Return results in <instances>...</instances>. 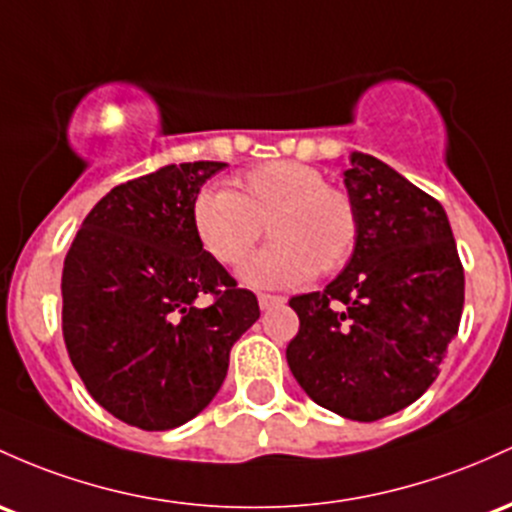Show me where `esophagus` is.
Wrapping results in <instances>:
<instances>
[{"label":"esophagus","instance_id":"esophagus-1","mask_svg":"<svg viewBox=\"0 0 512 512\" xmlns=\"http://www.w3.org/2000/svg\"><path fill=\"white\" fill-rule=\"evenodd\" d=\"M257 301H260L262 311H269V308H274V306H282L286 299L284 296H274V294H260L257 296Z\"/></svg>","mask_w":512,"mask_h":512}]
</instances>
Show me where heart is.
I'll list each match as a JSON object with an SVG mask.
<instances>
[{"instance_id":"b5f03b06","label":"heart","mask_w":512,"mask_h":512,"mask_svg":"<svg viewBox=\"0 0 512 512\" xmlns=\"http://www.w3.org/2000/svg\"><path fill=\"white\" fill-rule=\"evenodd\" d=\"M192 218L201 247L226 269L250 260L265 226L272 245L247 267V279L267 286L340 272L359 238L352 196L325 182L316 167L291 160L238 174L228 192L209 189L196 199Z\"/></svg>"}]
</instances>
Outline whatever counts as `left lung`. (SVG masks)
I'll return each mask as SVG.
<instances>
[{
  "label": "left lung",
  "mask_w": 512,
  "mask_h": 512,
  "mask_svg": "<svg viewBox=\"0 0 512 512\" xmlns=\"http://www.w3.org/2000/svg\"><path fill=\"white\" fill-rule=\"evenodd\" d=\"M350 262L323 291L294 296L286 362L301 389L342 418L372 423L418 401L440 374L464 308V267L437 199L372 155L352 153Z\"/></svg>",
  "instance_id": "obj_1"
}]
</instances>
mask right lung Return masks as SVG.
<instances>
[{"instance_id":"obj_1","label":"right lung","mask_w":512,"mask_h":512,"mask_svg":"<svg viewBox=\"0 0 512 512\" xmlns=\"http://www.w3.org/2000/svg\"><path fill=\"white\" fill-rule=\"evenodd\" d=\"M223 167L184 162L119 184L65 255L67 355L89 396L133 428L172 430L204 411L260 318L257 296L194 233L199 189Z\"/></svg>"}]
</instances>
